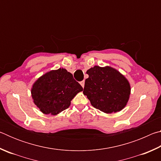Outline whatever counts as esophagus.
Listing matches in <instances>:
<instances>
[{"label":"esophagus","instance_id":"obj_1","mask_svg":"<svg viewBox=\"0 0 161 161\" xmlns=\"http://www.w3.org/2000/svg\"><path fill=\"white\" fill-rule=\"evenodd\" d=\"M80 84L81 85V86H82L83 88H84V80L80 81Z\"/></svg>","mask_w":161,"mask_h":161}]
</instances>
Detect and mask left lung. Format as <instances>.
I'll return each mask as SVG.
<instances>
[{
	"instance_id": "obj_1",
	"label": "left lung",
	"mask_w": 161,
	"mask_h": 161,
	"mask_svg": "<svg viewBox=\"0 0 161 161\" xmlns=\"http://www.w3.org/2000/svg\"><path fill=\"white\" fill-rule=\"evenodd\" d=\"M83 93L94 108L107 114L125 107L129 99L130 86L124 75L110 67L94 66L86 71Z\"/></svg>"
}]
</instances>
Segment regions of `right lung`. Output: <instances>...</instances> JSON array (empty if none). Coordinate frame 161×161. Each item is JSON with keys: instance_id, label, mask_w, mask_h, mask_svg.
Instances as JSON below:
<instances>
[{"instance_id": "1", "label": "right lung", "mask_w": 161, "mask_h": 161, "mask_svg": "<svg viewBox=\"0 0 161 161\" xmlns=\"http://www.w3.org/2000/svg\"><path fill=\"white\" fill-rule=\"evenodd\" d=\"M82 86L65 69L52 70L35 81L31 89L35 104L43 114L56 115L69 107Z\"/></svg>"}]
</instances>
